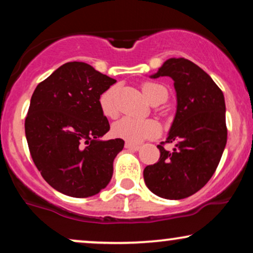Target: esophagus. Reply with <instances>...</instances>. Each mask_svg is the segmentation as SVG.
I'll return each mask as SVG.
<instances>
[{"label": "esophagus", "instance_id": "esophagus-1", "mask_svg": "<svg viewBox=\"0 0 253 253\" xmlns=\"http://www.w3.org/2000/svg\"><path fill=\"white\" fill-rule=\"evenodd\" d=\"M125 147H126L127 150H130V151H139L140 150V146L139 145L130 144V142H126V144H125Z\"/></svg>", "mask_w": 253, "mask_h": 253}]
</instances>
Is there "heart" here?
I'll return each mask as SVG.
<instances>
[{"instance_id":"heart-1","label":"heart","mask_w":253,"mask_h":253,"mask_svg":"<svg viewBox=\"0 0 253 253\" xmlns=\"http://www.w3.org/2000/svg\"><path fill=\"white\" fill-rule=\"evenodd\" d=\"M142 92L148 101H151L161 90H166L159 84L145 82L142 84ZM115 93L117 88L111 87L105 90L100 96V107L106 117H114L117 114L115 107ZM112 133L117 138L124 139L130 144H139L146 139L154 138L160 133V125L153 119H138L125 117L117 121L112 127Z\"/></svg>"}]
</instances>
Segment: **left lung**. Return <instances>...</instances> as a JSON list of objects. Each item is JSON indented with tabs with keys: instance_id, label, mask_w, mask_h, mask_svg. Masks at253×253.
Returning a JSON list of instances; mask_svg holds the SVG:
<instances>
[{
	"instance_id": "1",
	"label": "left lung",
	"mask_w": 253,
	"mask_h": 253,
	"mask_svg": "<svg viewBox=\"0 0 253 253\" xmlns=\"http://www.w3.org/2000/svg\"><path fill=\"white\" fill-rule=\"evenodd\" d=\"M174 81L176 112L166 141L173 151L158 145L160 158L146 166V186L158 197L179 200L206 185L217 169L226 145L224 94L206 72L184 57L166 60L152 79Z\"/></svg>"
}]
</instances>
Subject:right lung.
<instances>
[{
	"label": "right lung",
	"instance_id": "add662e5",
	"mask_svg": "<svg viewBox=\"0 0 253 253\" xmlns=\"http://www.w3.org/2000/svg\"><path fill=\"white\" fill-rule=\"evenodd\" d=\"M117 80L84 62H67L38 84L24 129L43 179L66 196H95L113 175L123 139L101 140L109 123L100 96Z\"/></svg>",
	"mask_w": 253,
	"mask_h": 253
}]
</instances>
